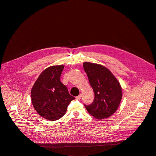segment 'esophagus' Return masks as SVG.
<instances>
[{"label":"esophagus","mask_w":156,"mask_h":156,"mask_svg":"<svg viewBox=\"0 0 156 156\" xmlns=\"http://www.w3.org/2000/svg\"><path fill=\"white\" fill-rule=\"evenodd\" d=\"M81 97H82V94H80L78 96H77V97H76V100H80V99L81 98Z\"/></svg>","instance_id":"esophagus-1"}]
</instances>
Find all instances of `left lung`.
Listing matches in <instances>:
<instances>
[{"mask_svg": "<svg viewBox=\"0 0 156 156\" xmlns=\"http://www.w3.org/2000/svg\"><path fill=\"white\" fill-rule=\"evenodd\" d=\"M83 67L95 95L92 104L84 106L95 118H108L116 112L122 99L120 83L107 67L101 65L85 62Z\"/></svg>", "mask_w": 156, "mask_h": 156, "instance_id": "left-lung-1", "label": "left lung"}]
</instances>
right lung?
I'll use <instances>...</instances> for the list:
<instances>
[{"mask_svg":"<svg viewBox=\"0 0 156 156\" xmlns=\"http://www.w3.org/2000/svg\"><path fill=\"white\" fill-rule=\"evenodd\" d=\"M63 65L51 66L44 70L31 90L32 105L42 118L56 121L66 113L67 107L75 98L72 96L61 80Z\"/></svg>","mask_w":156,"mask_h":156,"instance_id":"add662e5","label":"right lung"}]
</instances>
